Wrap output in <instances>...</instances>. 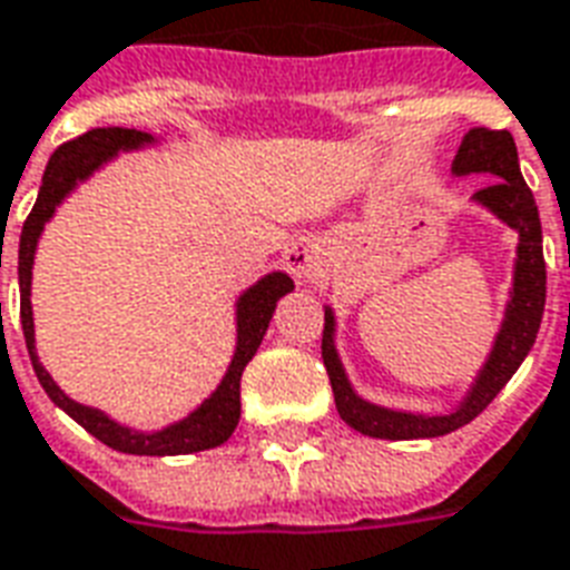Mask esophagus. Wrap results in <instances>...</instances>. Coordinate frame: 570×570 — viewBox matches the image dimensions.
I'll use <instances>...</instances> for the list:
<instances>
[{"label":"esophagus","instance_id":"34e87169","mask_svg":"<svg viewBox=\"0 0 570 570\" xmlns=\"http://www.w3.org/2000/svg\"><path fill=\"white\" fill-rule=\"evenodd\" d=\"M285 267L291 269L294 279H312L315 269H318V255H315V246L312 243H291L285 249Z\"/></svg>","mask_w":570,"mask_h":570}]
</instances>
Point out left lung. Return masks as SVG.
<instances>
[{
    "label": "left lung",
    "mask_w": 570,
    "mask_h": 570,
    "mask_svg": "<svg viewBox=\"0 0 570 570\" xmlns=\"http://www.w3.org/2000/svg\"><path fill=\"white\" fill-rule=\"evenodd\" d=\"M451 170L456 177L469 174H490L495 177L490 186L474 191V200L502 219L508 228L517 230V261H513V288L508 309H504L502 331L495 333L493 351L478 372V379L463 396V402L448 414H414L384 409L375 402L363 400L351 387L348 375L342 370L340 354L333 345L336 318L333 309H324V340H321V357L331 375L336 412L351 430L372 435V439H391V442H409V439H439L448 432L460 430L495 400V393L511 382V375L520 370L525 354L532 351L541 318H544L547 301V264L544 246H541V219L534 204L532 188L525 186L520 174V158L511 131H493V128H472L463 138Z\"/></svg>",
    "instance_id": "left-lung-1"
}]
</instances>
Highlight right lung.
Here are the masks:
<instances>
[{
	"label": "right lung",
	"instance_id": "add662e5",
	"mask_svg": "<svg viewBox=\"0 0 570 570\" xmlns=\"http://www.w3.org/2000/svg\"><path fill=\"white\" fill-rule=\"evenodd\" d=\"M156 144L153 135L138 131V128H92L80 138L68 140L50 156L38 188V200L29 219L23 222V234H20V252H17V276H20V324H23L26 348H29V361L36 370L38 382L45 387L50 400L57 402L59 409L75 417L89 435H96L98 442H105L107 448L122 453H135V456H179V453H198L219 448L230 439V432L237 430L239 423V379L246 363L255 357L261 340L269 327L273 309L279 297H285L288 291H294L288 273H267L264 279H258L252 288L239 294L237 301V348L230 357V366L225 372V379L219 387L209 393L207 400L200 402L195 412L183 417V421L170 423L165 430L140 432L131 426H122L114 417H107L98 409L80 405L71 396L59 391V384L50 379V372L41 366L36 354V321H32V264H36L38 237L62 200L77 188V183H83L96 174L105 161H110L119 153H131V149L149 147Z\"/></svg>",
	"mask_w": 570,
	"mask_h": 570
}]
</instances>
